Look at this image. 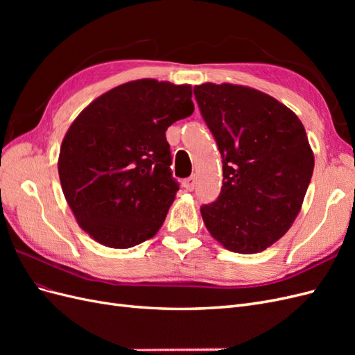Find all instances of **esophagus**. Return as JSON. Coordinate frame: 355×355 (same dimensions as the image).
Masks as SVG:
<instances>
[{"label": "esophagus", "instance_id": "1", "mask_svg": "<svg viewBox=\"0 0 355 355\" xmlns=\"http://www.w3.org/2000/svg\"><path fill=\"white\" fill-rule=\"evenodd\" d=\"M197 187V176L196 175H191L188 179L184 180V188L187 191H194Z\"/></svg>", "mask_w": 355, "mask_h": 355}]
</instances>
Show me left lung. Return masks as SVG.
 Wrapping results in <instances>:
<instances>
[{
  "instance_id": "8db88e82",
  "label": "left lung",
  "mask_w": 355,
  "mask_h": 355,
  "mask_svg": "<svg viewBox=\"0 0 355 355\" xmlns=\"http://www.w3.org/2000/svg\"><path fill=\"white\" fill-rule=\"evenodd\" d=\"M222 155L219 197L200 211L209 232L235 253H257L290 228L314 170L305 128L259 90L206 83L194 87Z\"/></svg>"
}]
</instances>
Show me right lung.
Here are the masks:
<instances>
[{"label":"right lung","mask_w":355,"mask_h":355,"mask_svg":"<svg viewBox=\"0 0 355 355\" xmlns=\"http://www.w3.org/2000/svg\"><path fill=\"white\" fill-rule=\"evenodd\" d=\"M191 85L137 80L106 92L72 123L59 155L63 194L80 227L128 249L163 225L179 182L166 130L194 112Z\"/></svg>","instance_id":"right-lung-1"}]
</instances>
